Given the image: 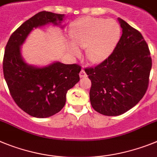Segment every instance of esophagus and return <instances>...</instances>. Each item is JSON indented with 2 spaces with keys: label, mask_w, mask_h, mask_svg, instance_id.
<instances>
[{
  "label": "esophagus",
  "mask_w": 157,
  "mask_h": 157,
  "mask_svg": "<svg viewBox=\"0 0 157 157\" xmlns=\"http://www.w3.org/2000/svg\"><path fill=\"white\" fill-rule=\"evenodd\" d=\"M87 77V74L85 73V71L84 69H81V71L80 72V78H83V77Z\"/></svg>",
  "instance_id": "34e87169"
}]
</instances>
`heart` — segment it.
Masks as SVG:
<instances>
[{"label":"heart","instance_id":"heart-1","mask_svg":"<svg viewBox=\"0 0 157 157\" xmlns=\"http://www.w3.org/2000/svg\"><path fill=\"white\" fill-rule=\"evenodd\" d=\"M120 35L121 28L114 20L83 17L71 28L70 39L74 46L71 47V53L78 56L77 47L86 48L87 59L93 64L101 63L112 54Z\"/></svg>","mask_w":157,"mask_h":157}]
</instances>
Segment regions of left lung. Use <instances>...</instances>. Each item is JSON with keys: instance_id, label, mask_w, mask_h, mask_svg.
<instances>
[{"instance_id": "obj_1", "label": "left lung", "mask_w": 157, "mask_h": 157, "mask_svg": "<svg viewBox=\"0 0 157 157\" xmlns=\"http://www.w3.org/2000/svg\"><path fill=\"white\" fill-rule=\"evenodd\" d=\"M122 36L111 56L95 68L85 69L92 81L90 101L95 111L117 116L142 99L148 85L152 59L141 34L118 19Z\"/></svg>"}]
</instances>
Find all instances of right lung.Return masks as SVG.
Masks as SVG:
<instances>
[{
    "mask_svg": "<svg viewBox=\"0 0 157 157\" xmlns=\"http://www.w3.org/2000/svg\"><path fill=\"white\" fill-rule=\"evenodd\" d=\"M64 18V14L40 12L13 32L5 47L3 72L11 95L23 111L35 118L52 116L63 108L68 90L80 80L81 68L60 62L29 65L22 56L21 46L34 28L50 24L63 28Z\"/></svg>",
    "mask_w": 157,
    "mask_h": 157,
    "instance_id": "1",
    "label": "right lung"
}]
</instances>
